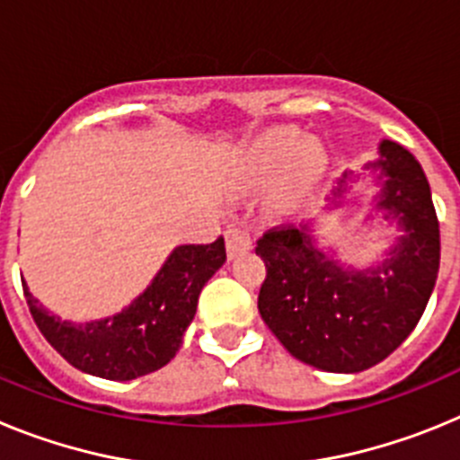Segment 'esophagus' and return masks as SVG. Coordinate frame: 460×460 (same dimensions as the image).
<instances>
[{"label":"esophagus","mask_w":460,"mask_h":460,"mask_svg":"<svg viewBox=\"0 0 460 460\" xmlns=\"http://www.w3.org/2000/svg\"><path fill=\"white\" fill-rule=\"evenodd\" d=\"M226 246H227V255L234 258V255H242L246 251H251L253 246V239H251L249 230L243 226H233L226 230Z\"/></svg>","instance_id":"34e87169"}]
</instances>
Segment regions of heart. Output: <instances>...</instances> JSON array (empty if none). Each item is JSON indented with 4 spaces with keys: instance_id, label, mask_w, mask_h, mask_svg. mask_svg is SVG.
<instances>
[{
    "instance_id": "obj_1",
    "label": "heart",
    "mask_w": 460,
    "mask_h": 460,
    "mask_svg": "<svg viewBox=\"0 0 460 460\" xmlns=\"http://www.w3.org/2000/svg\"><path fill=\"white\" fill-rule=\"evenodd\" d=\"M327 149L318 140H304L296 128H274L260 136L251 147L255 174H271L288 164V189L299 190L320 180L327 168Z\"/></svg>"
}]
</instances>
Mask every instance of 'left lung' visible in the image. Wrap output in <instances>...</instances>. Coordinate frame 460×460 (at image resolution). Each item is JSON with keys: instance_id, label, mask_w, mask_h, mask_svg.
<instances>
[{"instance_id": "obj_1", "label": "left lung", "mask_w": 460, "mask_h": 460, "mask_svg": "<svg viewBox=\"0 0 460 460\" xmlns=\"http://www.w3.org/2000/svg\"><path fill=\"white\" fill-rule=\"evenodd\" d=\"M373 168L387 177L377 207L401 227L382 265L341 270L311 242L306 227L274 226L258 239L265 260L258 311L292 357L332 373H359L410 336L440 270V223L417 158L392 140ZM345 180L336 193H345Z\"/></svg>"}]
</instances>
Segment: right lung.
<instances>
[{
  "label": "right lung",
  "instance_id": "add662e5",
  "mask_svg": "<svg viewBox=\"0 0 460 460\" xmlns=\"http://www.w3.org/2000/svg\"><path fill=\"white\" fill-rule=\"evenodd\" d=\"M226 262V242L172 251L152 286L121 313L87 324L59 320L22 283L36 327L71 367L105 380H133L165 367L180 350L202 286Z\"/></svg>",
  "mask_w": 460,
  "mask_h": 460
}]
</instances>
